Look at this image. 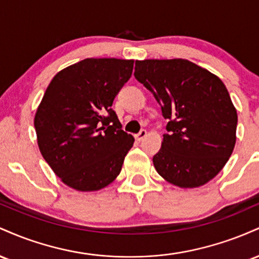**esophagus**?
Returning <instances> with one entry per match:
<instances>
[{
	"label": "esophagus",
	"instance_id": "1",
	"mask_svg": "<svg viewBox=\"0 0 259 259\" xmlns=\"http://www.w3.org/2000/svg\"><path fill=\"white\" fill-rule=\"evenodd\" d=\"M146 136H147V132L145 129H142V130H140L139 134H136L135 139L138 140V141H141V140H144Z\"/></svg>",
	"mask_w": 259,
	"mask_h": 259
}]
</instances>
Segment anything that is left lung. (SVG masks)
<instances>
[{
	"instance_id": "obj_1",
	"label": "left lung",
	"mask_w": 259,
	"mask_h": 259,
	"mask_svg": "<svg viewBox=\"0 0 259 259\" xmlns=\"http://www.w3.org/2000/svg\"><path fill=\"white\" fill-rule=\"evenodd\" d=\"M134 75L168 120L153 156L156 170L179 187L204 185L222 170L236 142L237 114L225 85L186 59L136 61Z\"/></svg>"
}]
</instances>
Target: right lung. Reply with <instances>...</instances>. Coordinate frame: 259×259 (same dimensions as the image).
I'll use <instances>...</instances> for the list:
<instances>
[{"mask_svg":"<svg viewBox=\"0 0 259 259\" xmlns=\"http://www.w3.org/2000/svg\"><path fill=\"white\" fill-rule=\"evenodd\" d=\"M133 67L126 59L86 58L61 70L46 89L34 120L37 144L65 185L96 191L119 175L134 138L112 105Z\"/></svg>","mask_w":259,"mask_h":259,"instance_id":"right-lung-1","label":"right lung"}]
</instances>
